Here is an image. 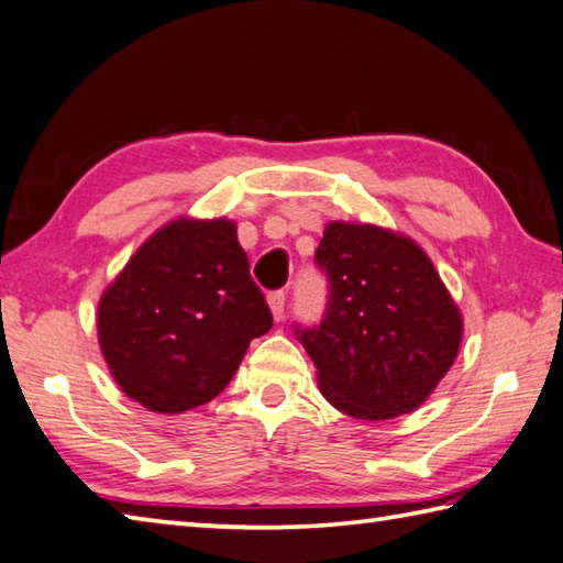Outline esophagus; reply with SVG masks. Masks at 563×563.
I'll return each instance as SVG.
<instances>
[{"instance_id":"34e87169","label":"esophagus","mask_w":563,"mask_h":563,"mask_svg":"<svg viewBox=\"0 0 563 563\" xmlns=\"http://www.w3.org/2000/svg\"><path fill=\"white\" fill-rule=\"evenodd\" d=\"M267 303H269V311H272V318L279 320L284 318V303H286V294L284 291H272L269 296H267Z\"/></svg>"}]
</instances>
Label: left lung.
Wrapping results in <instances>:
<instances>
[{
    "label": "left lung",
    "mask_w": 563,
    "mask_h": 563,
    "mask_svg": "<svg viewBox=\"0 0 563 563\" xmlns=\"http://www.w3.org/2000/svg\"><path fill=\"white\" fill-rule=\"evenodd\" d=\"M316 262L328 274V311L298 338L320 394L360 420L418 410L464 338L462 311L428 252L382 225L330 221Z\"/></svg>",
    "instance_id": "8db88e82"
}]
</instances>
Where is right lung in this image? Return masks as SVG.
Listing matches in <instances>:
<instances>
[{"instance_id": "1", "label": "right lung", "mask_w": 563, "mask_h": 563, "mask_svg": "<svg viewBox=\"0 0 563 563\" xmlns=\"http://www.w3.org/2000/svg\"><path fill=\"white\" fill-rule=\"evenodd\" d=\"M269 328L265 296L228 218L179 216L157 228L97 306L113 382L159 416L209 404Z\"/></svg>"}]
</instances>
